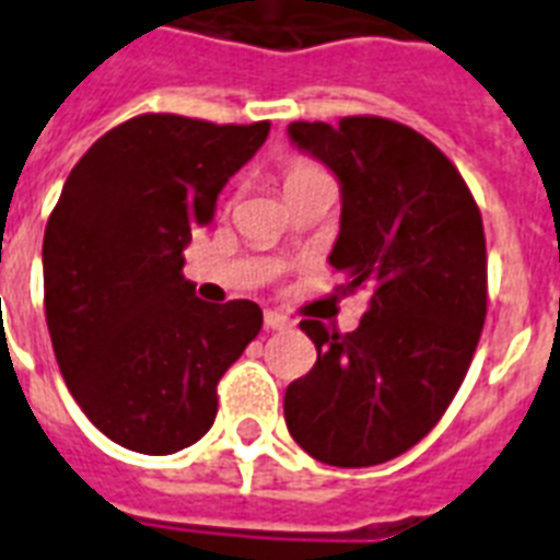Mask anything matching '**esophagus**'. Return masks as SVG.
<instances>
[{
  "label": "esophagus",
  "mask_w": 560,
  "mask_h": 560,
  "mask_svg": "<svg viewBox=\"0 0 560 560\" xmlns=\"http://www.w3.org/2000/svg\"><path fill=\"white\" fill-rule=\"evenodd\" d=\"M266 327H268V329H292V327H294V320L289 318V315H283V312L268 310V312H266Z\"/></svg>",
  "instance_id": "34e87169"
}]
</instances>
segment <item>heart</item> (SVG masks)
<instances>
[{
	"label": "heart",
	"mask_w": 560,
	"mask_h": 560,
	"mask_svg": "<svg viewBox=\"0 0 560 560\" xmlns=\"http://www.w3.org/2000/svg\"><path fill=\"white\" fill-rule=\"evenodd\" d=\"M315 177H327L324 172H320L315 163H310V160H292L289 166H285V175H283V189H292V186L298 184H306V180H315Z\"/></svg>",
	"instance_id": "1"
}]
</instances>
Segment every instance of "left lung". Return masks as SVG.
<instances>
[{
	"label": "left lung",
	"instance_id": "left-lung-1",
	"mask_svg": "<svg viewBox=\"0 0 560 560\" xmlns=\"http://www.w3.org/2000/svg\"><path fill=\"white\" fill-rule=\"evenodd\" d=\"M339 177L329 266L368 292L353 332L301 320L318 359L285 388V427L324 465L371 467L411 450L465 383L488 312L482 212L458 168L409 125L380 116L292 122Z\"/></svg>",
	"mask_w": 560,
	"mask_h": 560
}]
</instances>
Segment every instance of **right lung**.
Returning a JSON list of instances; mask_svg holds the SVG:
<instances>
[{
    "label": "right lung",
    "mask_w": 560,
    "mask_h": 560,
    "mask_svg": "<svg viewBox=\"0 0 560 560\" xmlns=\"http://www.w3.org/2000/svg\"><path fill=\"white\" fill-rule=\"evenodd\" d=\"M268 122L142 114L69 172L43 236V303L67 388L125 450L168 456L207 435L215 385L257 339L254 301L203 303L184 248Z\"/></svg>",
    "instance_id": "right-lung-1"
}]
</instances>
